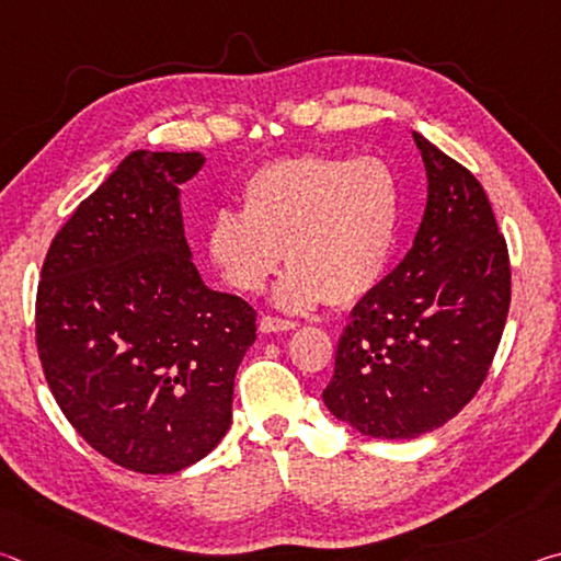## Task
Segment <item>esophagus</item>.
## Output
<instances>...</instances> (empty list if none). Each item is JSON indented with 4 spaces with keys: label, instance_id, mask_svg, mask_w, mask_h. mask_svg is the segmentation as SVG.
Returning <instances> with one entry per match:
<instances>
[{
    "label": "esophagus",
    "instance_id": "obj_1",
    "mask_svg": "<svg viewBox=\"0 0 561 561\" xmlns=\"http://www.w3.org/2000/svg\"><path fill=\"white\" fill-rule=\"evenodd\" d=\"M291 329H297V321L279 319V317H262L260 319L262 334H277V331H291Z\"/></svg>",
    "mask_w": 561,
    "mask_h": 561
}]
</instances>
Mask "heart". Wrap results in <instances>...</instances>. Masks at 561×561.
<instances>
[{"label": "heart", "instance_id": "b5f03b06", "mask_svg": "<svg viewBox=\"0 0 561 561\" xmlns=\"http://www.w3.org/2000/svg\"><path fill=\"white\" fill-rule=\"evenodd\" d=\"M240 201L242 210L222 207L205 232L210 262L232 289H264L284 252L291 270L274 304L287 311L351 304L386 277L403 217L401 183L386 160L279 158L247 175Z\"/></svg>", "mask_w": 561, "mask_h": 561}]
</instances>
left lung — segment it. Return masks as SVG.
Instances as JSON below:
<instances>
[{
  "mask_svg": "<svg viewBox=\"0 0 561 561\" xmlns=\"http://www.w3.org/2000/svg\"><path fill=\"white\" fill-rule=\"evenodd\" d=\"M428 203L403 262L351 311L324 403L371 438L440 428L480 391L510 309V257L485 190L413 133Z\"/></svg>",
  "mask_w": 561,
  "mask_h": 561,
  "instance_id": "8db88e82",
  "label": "left lung"
}]
</instances>
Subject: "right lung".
Instances as JSON below:
<instances>
[{
    "label": "right lung",
    "mask_w": 561,
    "mask_h": 561,
    "mask_svg": "<svg viewBox=\"0 0 561 561\" xmlns=\"http://www.w3.org/2000/svg\"><path fill=\"white\" fill-rule=\"evenodd\" d=\"M201 153L133 150L46 252L36 348L56 403L103 458L144 474L203 460L232 421L257 311L205 287L180 185Z\"/></svg>",
    "instance_id": "right-lung-1"
}]
</instances>
